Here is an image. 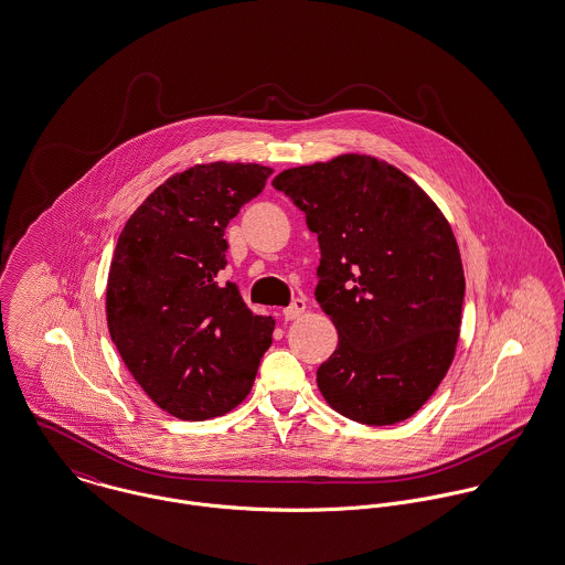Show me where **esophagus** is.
Segmentation results:
<instances>
[{
  "label": "esophagus",
  "mask_w": 565,
  "mask_h": 565,
  "mask_svg": "<svg viewBox=\"0 0 565 565\" xmlns=\"http://www.w3.org/2000/svg\"><path fill=\"white\" fill-rule=\"evenodd\" d=\"M306 299H295L286 310H284V318L286 320H297L301 313L306 312Z\"/></svg>",
  "instance_id": "1"
}]
</instances>
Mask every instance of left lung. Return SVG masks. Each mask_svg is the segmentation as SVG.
Wrapping results in <instances>:
<instances>
[{
    "label": "left lung",
    "instance_id": "obj_1",
    "mask_svg": "<svg viewBox=\"0 0 565 565\" xmlns=\"http://www.w3.org/2000/svg\"><path fill=\"white\" fill-rule=\"evenodd\" d=\"M273 186L318 236L313 295L338 329L318 390L355 423L407 420L459 340L466 279L448 221L403 171L360 153L286 169Z\"/></svg>",
    "mask_w": 565,
    "mask_h": 565
}]
</instances>
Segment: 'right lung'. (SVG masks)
Here are the masks:
<instances>
[{
    "label": "right lung",
    "instance_id": "1",
    "mask_svg": "<svg viewBox=\"0 0 565 565\" xmlns=\"http://www.w3.org/2000/svg\"><path fill=\"white\" fill-rule=\"evenodd\" d=\"M273 169L196 164L153 190L119 236L108 273L110 338L127 371L164 412L207 420L252 392L275 320L255 316L227 266L225 227Z\"/></svg>",
    "mask_w": 565,
    "mask_h": 565
}]
</instances>
